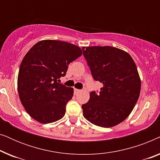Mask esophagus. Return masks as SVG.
Masks as SVG:
<instances>
[{
  "mask_svg": "<svg viewBox=\"0 0 160 160\" xmlns=\"http://www.w3.org/2000/svg\"><path fill=\"white\" fill-rule=\"evenodd\" d=\"M81 92V90L80 89H74V94H75V95H77L78 93H79Z\"/></svg>",
  "mask_w": 160,
  "mask_h": 160,
  "instance_id": "34e87169",
  "label": "esophagus"
}]
</instances>
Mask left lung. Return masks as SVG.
<instances>
[{
  "instance_id": "8db88e82",
  "label": "left lung",
  "mask_w": 160,
  "mask_h": 160,
  "mask_svg": "<svg viewBox=\"0 0 160 160\" xmlns=\"http://www.w3.org/2000/svg\"><path fill=\"white\" fill-rule=\"evenodd\" d=\"M99 93L91 92L82 105L83 116L95 125L111 128L129 117L138 100L141 82L136 65L128 52L109 47H82Z\"/></svg>"
}]
</instances>
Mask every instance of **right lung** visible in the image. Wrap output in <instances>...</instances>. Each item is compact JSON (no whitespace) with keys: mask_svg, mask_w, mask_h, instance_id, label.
<instances>
[{"mask_svg":"<svg viewBox=\"0 0 160 160\" xmlns=\"http://www.w3.org/2000/svg\"><path fill=\"white\" fill-rule=\"evenodd\" d=\"M81 55L78 46L57 40L38 41L25 54L19 67L17 89L22 104L32 119L48 124L64 117L73 89L58 80Z\"/></svg>","mask_w":160,"mask_h":160,"instance_id":"add662e5","label":"right lung"}]
</instances>
